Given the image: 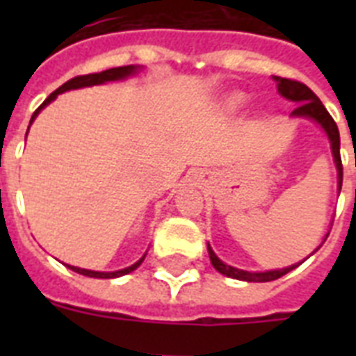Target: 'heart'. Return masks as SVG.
<instances>
[{"instance_id":"obj_1","label":"heart","mask_w":356,"mask_h":356,"mask_svg":"<svg viewBox=\"0 0 356 356\" xmlns=\"http://www.w3.org/2000/svg\"><path fill=\"white\" fill-rule=\"evenodd\" d=\"M245 103V94L242 92H229L222 97V107L225 111H238Z\"/></svg>"}]
</instances>
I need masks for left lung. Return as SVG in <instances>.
I'll list each match as a JSON object with an SVG mask.
<instances>
[{
	"instance_id": "8db88e82",
	"label": "left lung",
	"mask_w": 356,
	"mask_h": 356,
	"mask_svg": "<svg viewBox=\"0 0 356 356\" xmlns=\"http://www.w3.org/2000/svg\"><path fill=\"white\" fill-rule=\"evenodd\" d=\"M273 81L277 83V90L281 94L282 97H286L288 102L298 103V107L296 111H292V118H307L312 120L320 125L323 131H325L327 138H329V144H331V153H332V161H334V166H337L338 172V194H340V190H342V177H343V168H342V159H340V133H338V127L334 120L331 118V114L327 113V108L323 107V103L320 102V97L316 96L314 92L310 90L309 86L303 85V83H299V81H292V79H282V77H277L273 75ZM329 234H325L323 238V242L327 240ZM321 248V243H320ZM320 248H316L314 251H318ZM209 249V257H211L212 266L216 268V271H220L222 275L231 277V279H238V281H248V282H268V281H275L279 277L286 275L288 271H292L293 268H298L301 262L298 264L288 266V268H282V270H268V271H245V270H238L234 266L225 264L223 260H220L216 257V253L212 251L211 243L207 245ZM314 251L310 254H314ZM309 254V257H310ZM307 257V259H309Z\"/></svg>"
}]
</instances>
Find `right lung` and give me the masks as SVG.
Returning a JSON list of instances; mask_svg holds the SVG:
<instances>
[{
  "label": "right lung",
  "instance_id": "add662e5",
  "mask_svg": "<svg viewBox=\"0 0 356 356\" xmlns=\"http://www.w3.org/2000/svg\"><path fill=\"white\" fill-rule=\"evenodd\" d=\"M142 70V66H134V64H129V66H120V68H111V70H105V72H99V74H88V75H79V77H74V79L66 81L63 86H58L57 90L53 92L47 96V99L42 103L40 107L36 108L33 116H31V122H29V127L31 123L35 122L36 116L40 114V111L44 107H47L49 103L55 102L57 99L58 94H63V92H68V90H77V88H85V86H96V85H103V83H108V81H123L131 77V75H136ZM27 133H29V129H27ZM25 138H27V134H25ZM145 259V253L144 257L140 260H136L133 266H129V268H123V270L118 271H94V270H85V268H77V266H70L66 264L72 271L75 273H81V275L85 277H94V279H116V277H122V275H127L131 271H134L138 268Z\"/></svg>",
  "mask_w": 356,
  "mask_h": 356
}]
</instances>
